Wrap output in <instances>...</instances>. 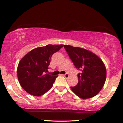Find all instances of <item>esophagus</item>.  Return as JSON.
Wrapping results in <instances>:
<instances>
[{
  "instance_id": "obj_1",
  "label": "esophagus",
  "mask_w": 123,
  "mask_h": 123,
  "mask_svg": "<svg viewBox=\"0 0 123 123\" xmlns=\"http://www.w3.org/2000/svg\"><path fill=\"white\" fill-rule=\"evenodd\" d=\"M63 76H64V77H65V78H68L69 76V74H68V73H65V74L64 75H63Z\"/></svg>"
}]
</instances>
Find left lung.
Returning <instances> with one entry per match:
<instances>
[{"mask_svg":"<svg viewBox=\"0 0 123 123\" xmlns=\"http://www.w3.org/2000/svg\"><path fill=\"white\" fill-rule=\"evenodd\" d=\"M69 57L77 70L79 81L72 90L80 98L87 99L97 95L105 84L106 71L102 61L92 52L79 47L64 45Z\"/></svg>","mask_w":123,"mask_h":123,"instance_id":"obj_1","label":"left lung"}]
</instances>
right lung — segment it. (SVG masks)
<instances>
[{"label":"right lung","mask_w":123,"mask_h":123,"mask_svg":"<svg viewBox=\"0 0 123 123\" xmlns=\"http://www.w3.org/2000/svg\"><path fill=\"white\" fill-rule=\"evenodd\" d=\"M63 44H49L31 50L18 65V79L21 87L29 94L41 96L51 88L58 76L47 73L52 55Z\"/></svg>","instance_id":"obj_1"}]
</instances>
